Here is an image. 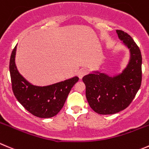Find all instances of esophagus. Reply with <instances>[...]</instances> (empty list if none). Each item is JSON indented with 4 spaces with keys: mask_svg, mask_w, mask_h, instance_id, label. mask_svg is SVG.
Segmentation results:
<instances>
[{
    "mask_svg": "<svg viewBox=\"0 0 149 149\" xmlns=\"http://www.w3.org/2000/svg\"><path fill=\"white\" fill-rule=\"evenodd\" d=\"M88 73V70L86 69H81L79 72V77L80 79H82L84 76H86Z\"/></svg>",
    "mask_w": 149,
    "mask_h": 149,
    "instance_id": "obj_1",
    "label": "esophagus"
}]
</instances>
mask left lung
I'll return each mask as SVG.
<instances>
[{
    "instance_id": "8db88e82",
    "label": "left lung",
    "mask_w": 149,
    "mask_h": 149,
    "mask_svg": "<svg viewBox=\"0 0 149 149\" xmlns=\"http://www.w3.org/2000/svg\"><path fill=\"white\" fill-rule=\"evenodd\" d=\"M116 33L130 49L131 59L127 68L115 77L103 73H89L82 79L89 106L99 114H113L127 108L141 85V50L129 34L121 30H116Z\"/></svg>"
}]
</instances>
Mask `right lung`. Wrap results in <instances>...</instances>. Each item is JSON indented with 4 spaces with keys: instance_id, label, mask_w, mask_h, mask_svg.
<instances>
[{
    "instance_id": "1",
    "label": "right lung",
    "mask_w": 149,
    "mask_h": 149,
    "mask_svg": "<svg viewBox=\"0 0 149 149\" xmlns=\"http://www.w3.org/2000/svg\"><path fill=\"white\" fill-rule=\"evenodd\" d=\"M17 46L11 52L9 70L14 96L23 107L34 116L40 118L54 116L63 108L67 97L79 77L58 82L47 86H37L27 82L19 73L14 62Z\"/></svg>"
}]
</instances>
